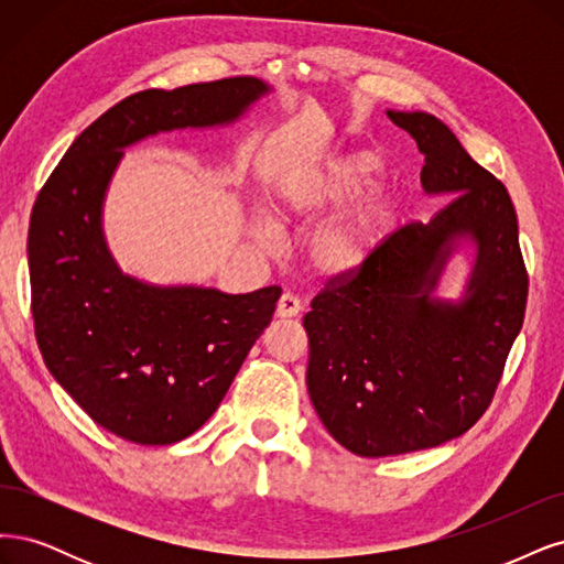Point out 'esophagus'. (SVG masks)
<instances>
[{"mask_svg": "<svg viewBox=\"0 0 564 564\" xmlns=\"http://www.w3.org/2000/svg\"><path fill=\"white\" fill-rule=\"evenodd\" d=\"M300 312H302V302L293 293H283L276 304V316L290 318V316H297Z\"/></svg>", "mask_w": 564, "mask_h": 564, "instance_id": "obj_1", "label": "esophagus"}]
</instances>
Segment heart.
I'll use <instances>...</instances> for the list:
<instances>
[{"label": "heart", "mask_w": 564, "mask_h": 564, "mask_svg": "<svg viewBox=\"0 0 564 564\" xmlns=\"http://www.w3.org/2000/svg\"><path fill=\"white\" fill-rule=\"evenodd\" d=\"M375 161L370 154L335 156L316 166L288 171L279 177L271 206L279 223H297L330 208L354 202L372 185ZM389 208L381 198H368L323 223L308 241V258L325 276H351L368 264L384 239ZM262 241H271V229L258 225Z\"/></svg>", "instance_id": "1"}]
</instances>
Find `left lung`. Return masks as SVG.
Instances as JSON below:
<instances>
[{
	"mask_svg": "<svg viewBox=\"0 0 564 564\" xmlns=\"http://www.w3.org/2000/svg\"><path fill=\"white\" fill-rule=\"evenodd\" d=\"M387 117L424 154L422 187L454 196L431 223L381 241L356 276L312 300L306 389L323 426L358 457L443 445L474 426L522 328L527 271L506 187L429 112ZM477 250L459 301L434 297L448 258Z\"/></svg>",
	"mask_w": 564,
	"mask_h": 564,
	"instance_id": "1",
	"label": "left lung"
}]
</instances>
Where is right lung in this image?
<instances>
[{
	"label": "right lung",
	"instance_id": "right-lung-1",
	"mask_svg": "<svg viewBox=\"0 0 564 564\" xmlns=\"http://www.w3.org/2000/svg\"><path fill=\"white\" fill-rule=\"evenodd\" d=\"M269 94L256 77L140 90L69 144L34 202L28 262L40 351L72 401L123 441L171 445L202 429L274 316L281 288L229 295L123 274L102 229L115 171L131 144L229 126Z\"/></svg>",
	"mask_w": 564,
	"mask_h": 564
}]
</instances>
